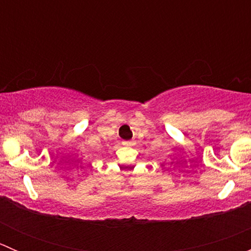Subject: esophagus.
I'll list each match as a JSON object with an SVG mask.
<instances>
[{
	"label": "esophagus",
	"mask_w": 251,
	"mask_h": 251,
	"mask_svg": "<svg viewBox=\"0 0 251 251\" xmlns=\"http://www.w3.org/2000/svg\"><path fill=\"white\" fill-rule=\"evenodd\" d=\"M123 144H124V146H126V147H131V146H133V144H135V142H133V141H125V142H123Z\"/></svg>",
	"instance_id": "34e87169"
}]
</instances>
